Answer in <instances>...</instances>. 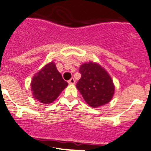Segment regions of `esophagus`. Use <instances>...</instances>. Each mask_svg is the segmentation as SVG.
Segmentation results:
<instances>
[{"label":"esophagus","mask_w":151,"mask_h":151,"mask_svg":"<svg viewBox=\"0 0 151 151\" xmlns=\"http://www.w3.org/2000/svg\"><path fill=\"white\" fill-rule=\"evenodd\" d=\"M68 83L70 84V85H74V83H75V80H74V78H70V80L68 81Z\"/></svg>","instance_id":"34e87169"}]
</instances>
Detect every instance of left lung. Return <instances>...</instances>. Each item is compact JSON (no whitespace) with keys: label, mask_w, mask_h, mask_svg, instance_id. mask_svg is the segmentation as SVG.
Returning <instances> with one entry per match:
<instances>
[{"label":"left lung","mask_w":151,"mask_h":151,"mask_svg":"<svg viewBox=\"0 0 151 151\" xmlns=\"http://www.w3.org/2000/svg\"><path fill=\"white\" fill-rule=\"evenodd\" d=\"M81 79L77 88L90 107L98 108L108 104L114 94V85L108 73L100 65L94 62L84 63L80 67Z\"/></svg>","instance_id":"8db88e82"}]
</instances>
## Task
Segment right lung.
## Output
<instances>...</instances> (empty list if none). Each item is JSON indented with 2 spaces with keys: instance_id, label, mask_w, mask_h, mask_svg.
Wrapping results in <instances>:
<instances>
[{
  "instance_id": "right-lung-1",
  "label": "right lung",
  "mask_w": 151,
  "mask_h": 151,
  "mask_svg": "<svg viewBox=\"0 0 151 151\" xmlns=\"http://www.w3.org/2000/svg\"><path fill=\"white\" fill-rule=\"evenodd\" d=\"M68 85L57 70L54 62H52L34 76L31 89L33 98L43 104H48L55 101Z\"/></svg>"
}]
</instances>
